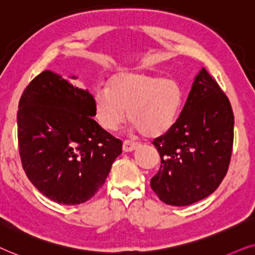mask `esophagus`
Segmentation results:
<instances>
[{"label":"esophagus","instance_id":"esophagus-1","mask_svg":"<svg viewBox=\"0 0 255 255\" xmlns=\"http://www.w3.org/2000/svg\"><path fill=\"white\" fill-rule=\"evenodd\" d=\"M137 147H138V143H136V142H133V141H129V140L124 141V144H122V149H124V151H126V152L133 151Z\"/></svg>","mask_w":255,"mask_h":255}]
</instances>
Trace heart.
<instances>
[{
    "mask_svg": "<svg viewBox=\"0 0 255 255\" xmlns=\"http://www.w3.org/2000/svg\"><path fill=\"white\" fill-rule=\"evenodd\" d=\"M183 105V90L174 79L142 72L119 73L107 90L94 94V111L106 130L115 131L128 119L133 129L158 137L171 129Z\"/></svg>",
    "mask_w": 255,
    "mask_h": 255,
    "instance_id": "1",
    "label": "heart"
}]
</instances>
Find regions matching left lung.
<instances>
[{
	"label": "left lung",
	"instance_id": "1",
	"mask_svg": "<svg viewBox=\"0 0 255 255\" xmlns=\"http://www.w3.org/2000/svg\"><path fill=\"white\" fill-rule=\"evenodd\" d=\"M233 127L229 98L202 69L175 125L152 141L161 168L150 186L163 203L190 205L218 188L229 170Z\"/></svg>",
	"mask_w": 255,
	"mask_h": 255
}]
</instances>
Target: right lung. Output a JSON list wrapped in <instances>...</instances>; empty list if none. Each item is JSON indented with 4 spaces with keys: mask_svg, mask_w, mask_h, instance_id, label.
I'll return each mask as SVG.
<instances>
[{
    "mask_svg": "<svg viewBox=\"0 0 255 255\" xmlns=\"http://www.w3.org/2000/svg\"><path fill=\"white\" fill-rule=\"evenodd\" d=\"M93 117L92 94L51 71L33 78L23 92L17 112L21 162L30 182L51 201L87 202L121 154V140Z\"/></svg>",
    "mask_w": 255,
    "mask_h": 255,
    "instance_id": "1",
    "label": "right lung"
}]
</instances>
